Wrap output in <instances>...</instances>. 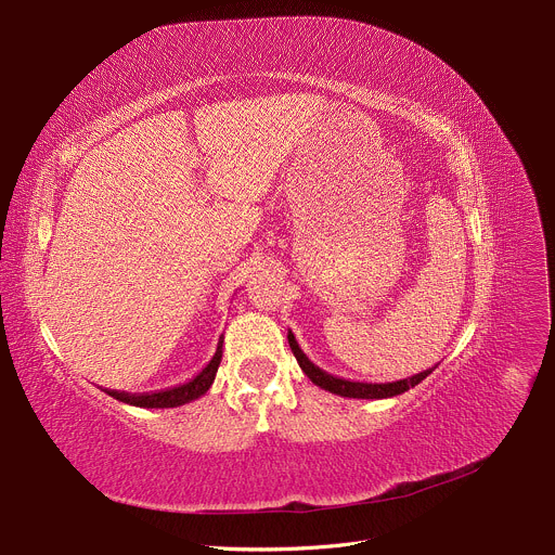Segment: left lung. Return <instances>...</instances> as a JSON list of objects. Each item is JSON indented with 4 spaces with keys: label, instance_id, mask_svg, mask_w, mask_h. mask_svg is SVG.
Wrapping results in <instances>:
<instances>
[{
    "label": "left lung",
    "instance_id": "1",
    "mask_svg": "<svg viewBox=\"0 0 555 555\" xmlns=\"http://www.w3.org/2000/svg\"><path fill=\"white\" fill-rule=\"evenodd\" d=\"M287 343H291V349L297 358L299 367L304 370V374L320 385L322 390H328L333 395H340V397H349V399H390V397H397V395H403L411 388H415L417 383H422L433 370H424L415 376H408V378H401V380H392V383H363V380H349V378H340V376H333L324 370H320L312 360H308V356L301 351L297 337L293 331H287Z\"/></svg>",
    "mask_w": 555,
    "mask_h": 555
}]
</instances>
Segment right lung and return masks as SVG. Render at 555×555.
Instances as JSON below:
<instances>
[{"instance_id":"add662e5","label":"right lung","mask_w":555,"mask_h":555,"mask_svg":"<svg viewBox=\"0 0 555 555\" xmlns=\"http://www.w3.org/2000/svg\"><path fill=\"white\" fill-rule=\"evenodd\" d=\"M222 345H224V335H220L218 349H215V356L208 360V365L197 376H192L190 380H185L181 385H175V388L158 390V392H135V395L106 388L104 392L117 401L138 405V408H177V405L195 401L208 392V388L215 380V374H218V367L222 363Z\"/></svg>"}]
</instances>
